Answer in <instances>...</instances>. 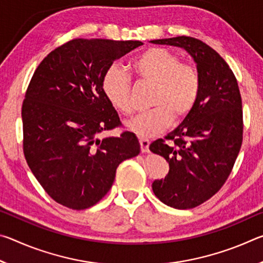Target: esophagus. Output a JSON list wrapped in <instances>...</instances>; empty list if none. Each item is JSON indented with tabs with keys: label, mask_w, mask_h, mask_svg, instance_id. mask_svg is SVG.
<instances>
[{
	"label": "esophagus",
	"mask_w": 263,
	"mask_h": 263,
	"mask_svg": "<svg viewBox=\"0 0 263 263\" xmlns=\"http://www.w3.org/2000/svg\"><path fill=\"white\" fill-rule=\"evenodd\" d=\"M140 149L142 153H147L149 152V140L145 139V138H140Z\"/></svg>",
	"instance_id": "34e87169"
}]
</instances>
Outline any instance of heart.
<instances>
[{
	"label": "heart",
	"instance_id": "b5f03b06",
	"mask_svg": "<svg viewBox=\"0 0 263 263\" xmlns=\"http://www.w3.org/2000/svg\"><path fill=\"white\" fill-rule=\"evenodd\" d=\"M131 68L140 80L154 84L151 105L146 112L126 123L128 131L147 138L157 136L171 125L173 116L182 118L197 103L201 79L193 66L181 64L176 53L163 47H152L132 61ZM102 91L118 112H132L131 80L118 65H111L102 78Z\"/></svg>",
	"mask_w": 263,
	"mask_h": 263
}]
</instances>
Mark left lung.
<instances>
[{
  "instance_id": "obj_1",
  "label": "left lung",
  "mask_w": 263,
  "mask_h": 263,
  "mask_svg": "<svg viewBox=\"0 0 263 263\" xmlns=\"http://www.w3.org/2000/svg\"><path fill=\"white\" fill-rule=\"evenodd\" d=\"M151 43L183 48L201 79L197 103L168 142L149 145L169 163L166 177L152 183L155 196L168 206L193 209L221 188L234 166L242 142L241 96L229 65L205 43L185 35Z\"/></svg>"
}]
</instances>
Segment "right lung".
Returning <instances> with one entry per match:
<instances>
[{
  "mask_svg": "<svg viewBox=\"0 0 263 263\" xmlns=\"http://www.w3.org/2000/svg\"><path fill=\"white\" fill-rule=\"evenodd\" d=\"M141 45L73 39L35 69L22 106L24 155L35 179L61 205H95L112 186L119 163L139 154L135 133L100 135L121 124L102 91V78L114 61Z\"/></svg>",
  "mask_w": 263,
  "mask_h": 263,
  "instance_id": "1",
  "label": "right lung"
}]
</instances>
